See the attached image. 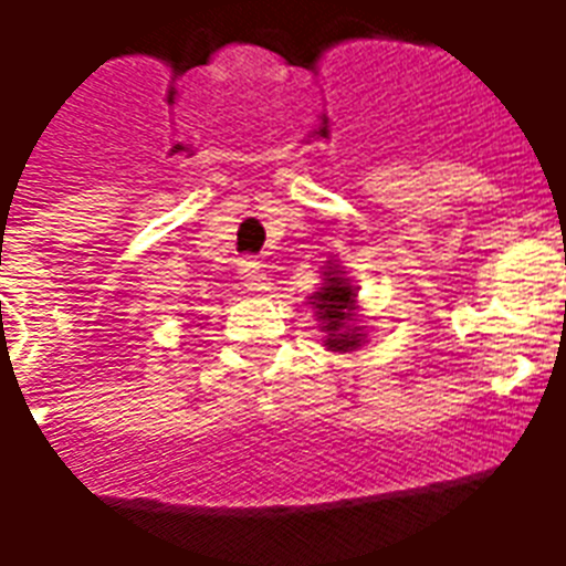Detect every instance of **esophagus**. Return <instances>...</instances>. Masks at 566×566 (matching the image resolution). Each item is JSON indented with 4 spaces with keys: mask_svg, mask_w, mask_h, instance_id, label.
I'll use <instances>...</instances> for the list:
<instances>
[{
    "mask_svg": "<svg viewBox=\"0 0 566 566\" xmlns=\"http://www.w3.org/2000/svg\"><path fill=\"white\" fill-rule=\"evenodd\" d=\"M240 279L247 284L249 291H266V273L264 266L258 264V261H240Z\"/></svg>",
    "mask_w": 566,
    "mask_h": 566,
    "instance_id": "esophagus-1",
    "label": "esophagus"
}]
</instances>
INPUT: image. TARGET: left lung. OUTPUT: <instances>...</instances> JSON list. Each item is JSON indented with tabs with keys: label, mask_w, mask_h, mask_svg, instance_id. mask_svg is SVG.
I'll return each mask as SVG.
<instances>
[{
	"label": "left lung",
	"mask_w": 566,
	"mask_h": 566,
	"mask_svg": "<svg viewBox=\"0 0 566 566\" xmlns=\"http://www.w3.org/2000/svg\"><path fill=\"white\" fill-rule=\"evenodd\" d=\"M323 275V287L311 296V305L326 332V346L332 353H353L364 340V328L355 323V287L337 266H328Z\"/></svg>",
	"instance_id": "obj_1"
}]
</instances>
